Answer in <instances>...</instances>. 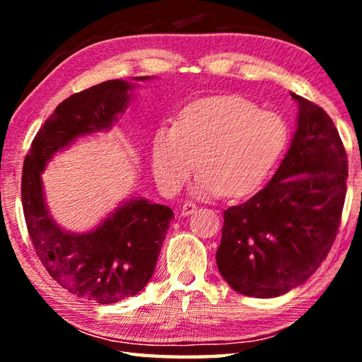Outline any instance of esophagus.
<instances>
[{
	"mask_svg": "<svg viewBox=\"0 0 362 362\" xmlns=\"http://www.w3.org/2000/svg\"><path fill=\"white\" fill-rule=\"evenodd\" d=\"M198 209V206H196L193 201H187L185 204L182 206V216L183 217H188V216H192V214Z\"/></svg>",
	"mask_w": 362,
	"mask_h": 362,
	"instance_id": "obj_1",
	"label": "esophagus"
}]
</instances>
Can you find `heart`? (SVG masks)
<instances>
[{"instance_id": "1", "label": "heart", "mask_w": 362, "mask_h": 362, "mask_svg": "<svg viewBox=\"0 0 362 362\" xmlns=\"http://www.w3.org/2000/svg\"><path fill=\"white\" fill-rule=\"evenodd\" d=\"M286 144L287 126L278 113L240 95L207 97L183 108L175 124L155 132L151 170L158 187L174 194L199 158L196 193L243 198L263 187Z\"/></svg>"}]
</instances>
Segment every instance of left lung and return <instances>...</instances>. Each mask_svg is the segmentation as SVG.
Segmentation results:
<instances>
[{"label":"left lung","instance_id":"obj_1","mask_svg":"<svg viewBox=\"0 0 362 362\" xmlns=\"http://www.w3.org/2000/svg\"><path fill=\"white\" fill-rule=\"evenodd\" d=\"M298 103L289 150L267 187L223 212L216 260L231 289L272 298L303 284L326 259L340 226L348 161L334 121Z\"/></svg>","mask_w":362,"mask_h":362}]
</instances>
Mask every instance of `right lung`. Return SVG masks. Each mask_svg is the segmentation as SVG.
I'll return each mask as SVG.
<instances>
[{"instance_id": "obj_1", "label": "right lung", "mask_w": 362, "mask_h": 362, "mask_svg": "<svg viewBox=\"0 0 362 362\" xmlns=\"http://www.w3.org/2000/svg\"><path fill=\"white\" fill-rule=\"evenodd\" d=\"M132 88L122 79H110L59 103L35 136L22 170L23 216L36 255L70 293L103 305L137 296L146 286L174 212L137 196L95 230L69 233L47 211L41 173L49 159L75 139L108 131L126 112Z\"/></svg>"}]
</instances>
